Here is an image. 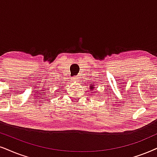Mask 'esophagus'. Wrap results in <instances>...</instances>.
<instances>
[{
	"mask_svg": "<svg viewBox=\"0 0 157 157\" xmlns=\"http://www.w3.org/2000/svg\"><path fill=\"white\" fill-rule=\"evenodd\" d=\"M72 80L73 82H77V81H78V77H77V76L73 77Z\"/></svg>",
	"mask_w": 157,
	"mask_h": 157,
	"instance_id": "obj_1",
	"label": "esophagus"
}]
</instances>
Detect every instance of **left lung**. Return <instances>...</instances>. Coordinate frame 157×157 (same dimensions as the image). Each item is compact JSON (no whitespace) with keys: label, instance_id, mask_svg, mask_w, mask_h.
<instances>
[{"label":"left lung","instance_id":"1","mask_svg":"<svg viewBox=\"0 0 157 157\" xmlns=\"http://www.w3.org/2000/svg\"><path fill=\"white\" fill-rule=\"evenodd\" d=\"M90 89H91V90H93V88H94V87H93V85H92V86H90Z\"/></svg>","mask_w":157,"mask_h":157}]
</instances>
